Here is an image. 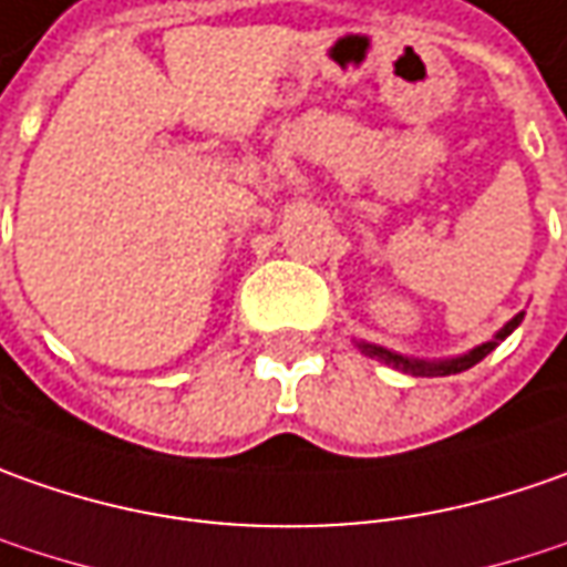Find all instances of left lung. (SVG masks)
I'll use <instances>...</instances> for the list:
<instances>
[{
	"label": "left lung",
	"mask_w": 567,
	"mask_h": 567,
	"mask_svg": "<svg viewBox=\"0 0 567 567\" xmlns=\"http://www.w3.org/2000/svg\"><path fill=\"white\" fill-rule=\"evenodd\" d=\"M524 320V310L515 313L512 320L505 322L502 329H498L496 336L489 339V342L477 344V348H471V351H464L458 358H442V361H423V358H408V354H399V351H392V348H382V344L373 342H358L367 358H377V361L389 363V367H395L401 373H411V377H452V373H461V370H471L474 363H480L498 342H505L512 332H515L517 326Z\"/></svg>",
	"instance_id": "8db88e82"
}]
</instances>
